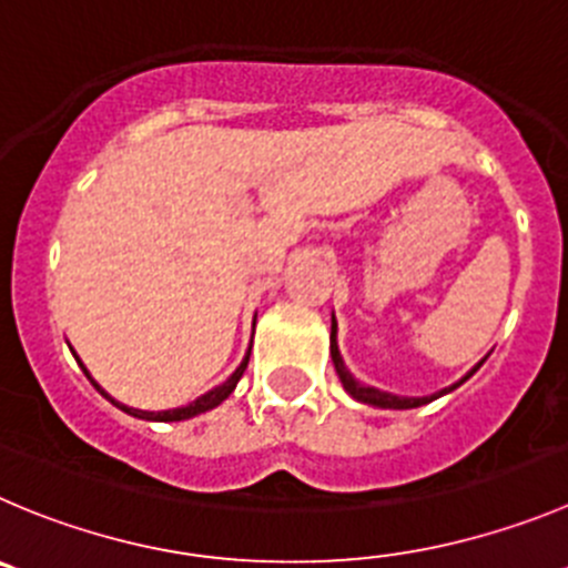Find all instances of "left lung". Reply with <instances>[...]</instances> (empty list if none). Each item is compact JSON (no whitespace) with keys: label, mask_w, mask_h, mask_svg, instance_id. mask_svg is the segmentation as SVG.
<instances>
[{"label":"left lung","mask_w":568,"mask_h":568,"mask_svg":"<svg viewBox=\"0 0 568 568\" xmlns=\"http://www.w3.org/2000/svg\"><path fill=\"white\" fill-rule=\"evenodd\" d=\"M485 359H488V354H485ZM485 359H479L477 365H474L471 371H468L466 376H463L460 382H455V385L443 387V390L437 393H429V396H396V393H387V390H379V387H371V385H362L359 379H356L354 374H351L348 368H345L343 356H339V345H337V321H334L332 315V362H334V371H337L339 382H343L345 393H348L351 398H356V402L368 404V407H379V409H415V407H424V404L435 402V398L446 396V393L457 390V387L463 385V382L471 379L474 374L479 371V365H483Z\"/></svg>","instance_id":"8db88e82"}]
</instances>
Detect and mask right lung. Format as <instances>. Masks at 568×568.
<instances>
[{
	"mask_svg": "<svg viewBox=\"0 0 568 568\" xmlns=\"http://www.w3.org/2000/svg\"><path fill=\"white\" fill-rule=\"evenodd\" d=\"M251 345H253V343H251ZM72 354H74V351H72ZM74 359H78V365H80V368H83L85 379H89L91 385L97 387V393H100V396H105L108 402H111L113 407H119V409H122V413L133 415V418H142V420H189V418H194V415H200V413H209V409L220 407V404H223L225 398H229L231 393H234L236 382L242 379V374H245V368H247V359H251V348H247L245 359L240 362V368H236L234 374H231L229 379L223 382V385H217V387H214V390H209V393H203V396H197V398H194V402H189L186 407L159 409V413H153V409H136V407H128V404H122V402H116V398H113V396H108V393L102 390L100 385H97V382H94V376L89 374V368H85L83 362H80V356H78V354H74Z\"/></svg>",
	"mask_w": 568,
	"mask_h": 568,
	"instance_id": "1",
	"label": "right lung"
}]
</instances>
